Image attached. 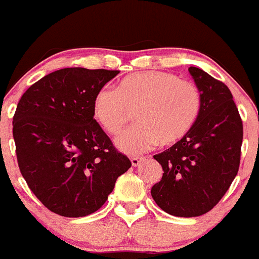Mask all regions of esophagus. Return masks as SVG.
Segmentation results:
<instances>
[{"label":"esophagus","mask_w":259,"mask_h":259,"mask_svg":"<svg viewBox=\"0 0 259 259\" xmlns=\"http://www.w3.org/2000/svg\"><path fill=\"white\" fill-rule=\"evenodd\" d=\"M141 161H142V157H140V156H132V157H131V162H132V166H138V165H140Z\"/></svg>","instance_id":"34e87169"}]
</instances>
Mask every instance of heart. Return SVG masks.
<instances>
[{
    "label": "heart",
    "instance_id": "b5f03b06",
    "mask_svg": "<svg viewBox=\"0 0 259 259\" xmlns=\"http://www.w3.org/2000/svg\"><path fill=\"white\" fill-rule=\"evenodd\" d=\"M203 107L199 87L166 71L124 76L116 89L102 88L93 99V116L108 135L124 130L136 112L137 123L117 140L123 152L141 153L158 143L171 146L195 127Z\"/></svg>",
    "mask_w": 259,
    "mask_h": 259
}]
</instances>
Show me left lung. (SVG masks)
<instances>
[{"label":"left lung","instance_id":"obj_1","mask_svg":"<svg viewBox=\"0 0 259 259\" xmlns=\"http://www.w3.org/2000/svg\"><path fill=\"white\" fill-rule=\"evenodd\" d=\"M203 97L195 127L180 142L153 156L162 178L151 189L158 206L174 217H199L214 208L237 176L243 123L229 88L190 66Z\"/></svg>","mask_w":259,"mask_h":259}]
</instances>
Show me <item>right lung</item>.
Listing matches in <instances>:
<instances>
[{"label":"right lung","instance_id":"obj_1","mask_svg":"<svg viewBox=\"0 0 259 259\" xmlns=\"http://www.w3.org/2000/svg\"><path fill=\"white\" fill-rule=\"evenodd\" d=\"M118 70L65 68L32 84L17 104L14 140L30 190L61 217L98 210L131 167L93 116V99Z\"/></svg>","mask_w":259,"mask_h":259}]
</instances>
